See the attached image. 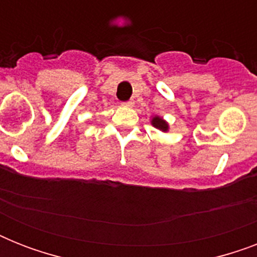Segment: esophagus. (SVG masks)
<instances>
[{"label": "esophagus", "instance_id": "esophagus-1", "mask_svg": "<svg viewBox=\"0 0 257 257\" xmlns=\"http://www.w3.org/2000/svg\"><path fill=\"white\" fill-rule=\"evenodd\" d=\"M122 106H125V108H132L133 106V101H126V102H122Z\"/></svg>", "mask_w": 257, "mask_h": 257}]
</instances>
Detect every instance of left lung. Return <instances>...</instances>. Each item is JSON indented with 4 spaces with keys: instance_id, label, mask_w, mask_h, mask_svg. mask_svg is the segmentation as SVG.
Segmentation results:
<instances>
[{
    "instance_id": "8db88e82",
    "label": "left lung",
    "mask_w": 257,
    "mask_h": 257,
    "mask_svg": "<svg viewBox=\"0 0 257 257\" xmlns=\"http://www.w3.org/2000/svg\"><path fill=\"white\" fill-rule=\"evenodd\" d=\"M151 124L155 126L156 129H159V131H161V132L167 133L169 131V124L167 122V121L163 118V117L160 116H153L152 118H151Z\"/></svg>"
}]
</instances>
